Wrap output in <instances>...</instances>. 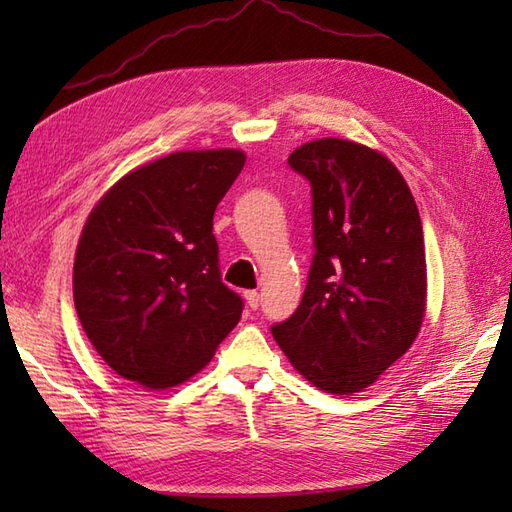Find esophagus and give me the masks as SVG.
<instances>
[{
    "instance_id": "obj_1",
    "label": "esophagus",
    "mask_w": 512,
    "mask_h": 512,
    "mask_svg": "<svg viewBox=\"0 0 512 512\" xmlns=\"http://www.w3.org/2000/svg\"><path fill=\"white\" fill-rule=\"evenodd\" d=\"M244 299H246L250 310H257L259 308V292L257 290H246L244 292Z\"/></svg>"
}]
</instances>
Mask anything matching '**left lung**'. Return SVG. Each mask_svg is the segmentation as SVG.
Returning a JSON list of instances; mask_svg holds the SVG:
<instances>
[{
  "instance_id": "8db88e82",
  "label": "left lung",
  "mask_w": 512,
  "mask_h": 512,
  "mask_svg": "<svg viewBox=\"0 0 512 512\" xmlns=\"http://www.w3.org/2000/svg\"><path fill=\"white\" fill-rule=\"evenodd\" d=\"M288 165L310 182L314 257L299 308L270 330L303 378L350 396L376 383L420 332V213L391 160L352 140H312Z\"/></svg>"
}]
</instances>
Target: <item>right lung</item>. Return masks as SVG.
<instances>
[{
	"instance_id": "add662e5",
	"label": "right lung",
	"mask_w": 512,
	"mask_h": 512,
	"mask_svg": "<svg viewBox=\"0 0 512 512\" xmlns=\"http://www.w3.org/2000/svg\"><path fill=\"white\" fill-rule=\"evenodd\" d=\"M244 162L239 149L176 151L129 171L92 209L74 257V306L118 376L180 385L242 317V297L222 284L213 213Z\"/></svg>"
}]
</instances>
